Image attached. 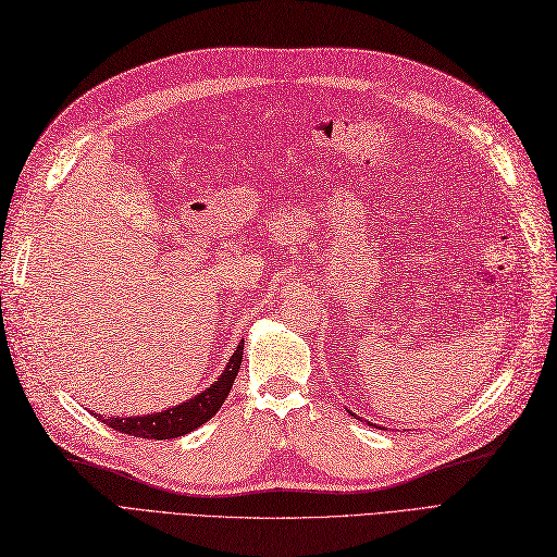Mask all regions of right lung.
<instances>
[{
	"label": "right lung",
	"instance_id": "obj_1",
	"mask_svg": "<svg viewBox=\"0 0 557 557\" xmlns=\"http://www.w3.org/2000/svg\"><path fill=\"white\" fill-rule=\"evenodd\" d=\"M242 360H244V342L237 346V350H234L225 372L209 387V391L178 404L174 409L150 413V416H134V418H102V416L97 418L102 420L104 425L113 428L115 432H123L129 436H141V440H176V436H183L197 430L199 425H205L207 420L213 418L218 409L223 407L225 397L230 395V387L234 379H237Z\"/></svg>",
	"mask_w": 557,
	"mask_h": 557
}]
</instances>
